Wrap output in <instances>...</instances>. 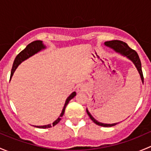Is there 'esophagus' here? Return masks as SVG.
<instances>
[{"instance_id":"esophagus-1","label":"esophagus","mask_w":151,"mask_h":151,"mask_svg":"<svg viewBox=\"0 0 151 151\" xmlns=\"http://www.w3.org/2000/svg\"><path fill=\"white\" fill-rule=\"evenodd\" d=\"M85 91H86V87L85 85H80L77 87V92H84Z\"/></svg>"}]
</instances>
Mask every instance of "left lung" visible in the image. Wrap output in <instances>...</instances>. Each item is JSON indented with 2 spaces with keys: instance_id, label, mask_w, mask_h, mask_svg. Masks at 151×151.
I'll use <instances>...</instances> for the list:
<instances>
[{
  "instance_id": "8db88e82",
  "label": "left lung",
  "mask_w": 151,
  "mask_h": 151,
  "mask_svg": "<svg viewBox=\"0 0 151 151\" xmlns=\"http://www.w3.org/2000/svg\"><path fill=\"white\" fill-rule=\"evenodd\" d=\"M104 45H106V46L111 47V48L113 49L115 52L123 55L126 56L128 58L130 59V60L133 62L134 64L135 65L136 68H137L138 71H139V75H140L141 77L142 82V83L144 82V77H143L140 59H139V55H138V54L137 53V52L135 51V50H132V48H130V47L128 46V45L126 43L122 42V41H119V40L108 41V42H105ZM86 112L87 113H88V116L90 117V118H91V119L96 124L98 125V126H104V127H111V126H114L118 123H112V124H106V123H102L98 122L96 120H95L93 118V116L90 114V112H88V109H86Z\"/></svg>"
}]
</instances>
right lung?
<instances>
[{"instance_id":"add662e5","label":"right lung","mask_w":151,"mask_h":151,"mask_svg":"<svg viewBox=\"0 0 151 151\" xmlns=\"http://www.w3.org/2000/svg\"><path fill=\"white\" fill-rule=\"evenodd\" d=\"M45 45L42 44V41H39V40L34 41V42H31V43H30L29 45H27V47H25V48L22 51H21L17 55L16 58H15L14 61L13 66H12V71H11L10 78H12V77L13 76L14 72V71L16 70V68H17V66H19V64H20V63H22L23 60H26L27 58H30V56H32L33 55L36 54V52H39L40 50H42V49H45ZM75 96H76V92H73L72 93H71V95L68 97V98H67L66 103H65V105H64V106H63V110H62V112H61V114H60V117H58V119L56 120L55 122H53L52 124V125L48 124V125H45V126H36V127L40 128V129H48V128H50V127H52V126H55L56 124H58V123L60 122V120H61V117L63 116V114H64L65 109H66V105L68 104V102H69L70 100H71V99L74 98Z\"/></svg>"}]
</instances>
